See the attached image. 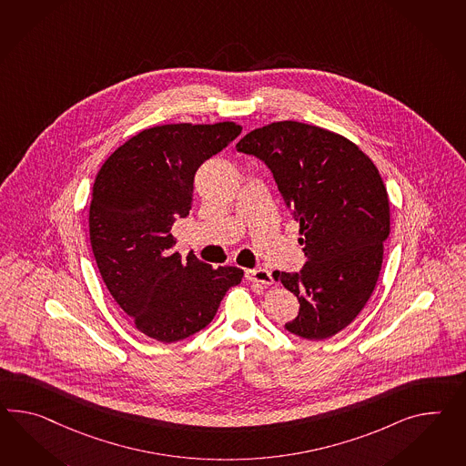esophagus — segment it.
I'll return each instance as SVG.
<instances>
[{
	"label": "esophagus",
	"mask_w": 466,
	"mask_h": 466,
	"mask_svg": "<svg viewBox=\"0 0 466 466\" xmlns=\"http://www.w3.org/2000/svg\"><path fill=\"white\" fill-rule=\"evenodd\" d=\"M247 280L250 282H257V284H263V286H270L274 282L272 279V272L267 268H253V270H247L245 272Z\"/></svg>",
	"instance_id": "obj_1"
}]
</instances>
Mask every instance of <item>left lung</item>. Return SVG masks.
I'll use <instances>...</instances> for the list:
<instances>
[{
    "mask_svg": "<svg viewBox=\"0 0 466 466\" xmlns=\"http://www.w3.org/2000/svg\"><path fill=\"white\" fill-rule=\"evenodd\" d=\"M237 150L268 166L300 227L308 262L299 274L274 272L299 300L287 331L331 338L365 308L382 268L390 208L379 168L343 135L299 121L255 128Z\"/></svg>",
    "mask_w": 466,
    "mask_h": 466,
    "instance_id": "obj_1",
    "label": "left lung"
}]
</instances>
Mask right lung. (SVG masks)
<instances>
[{
	"instance_id": "obj_1",
	"label": "right lung",
	"mask_w": 466,
	"mask_h": 466,
	"mask_svg": "<svg viewBox=\"0 0 466 466\" xmlns=\"http://www.w3.org/2000/svg\"><path fill=\"white\" fill-rule=\"evenodd\" d=\"M241 133L235 121L170 123L137 133L96 176L89 238L109 294L138 331L176 343L213 321L243 270L174 251L172 225L191 211L196 170Z\"/></svg>"
}]
</instances>
